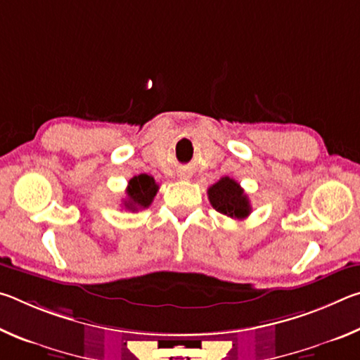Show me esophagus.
I'll use <instances>...</instances> for the list:
<instances>
[{"mask_svg":"<svg viewBox=\"0 0 360 360\" xmlns=\"http://www.w3.org/2000/svg\"><path fill=\"white\" fill-rule=\"evenodd\" d=\"M179 178H181V179H188V178H191V173H187V172H182V173L179 174Z\"/></svg>","mask_w":360,"mask_h":360,"instance_id":"esophagus-1","label":"esophagus"}]
</instances>
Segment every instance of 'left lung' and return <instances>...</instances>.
Masks as SVG:
<instances>
[{"instance_id":"obj_1","label":"left lung","mask_w":360,"mask_h":360,"mask_svg":"<svg viewBox=\"0 0 360 360\" xmlns=\"http://www.w3.org/2000/svg\"><path fill=\"white\" fill-rule=\"evenodd\" d=\"M208 198L212 208L231 219H245L251 214L248 195L238 182L229 176L221 178L208 188Z\"/></svg>"}]
</instances>
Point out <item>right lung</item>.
I'll return each instance as SVG.
<instances>
[{"instance_id": "add662e5", "label": "right lung", "mask_w": 360, "mask_h": 360, "mask_svg": "<svg viewBox=\"0 0 360 360\" xmlns=\"http://www.w3.org/2000/svg\"><path fill=\"white\" fill-rule=\"evenodd\" d=\"M158 186L149 174H138L129 181L127 186V198L124 200L125 210L138 211L144 210L152 203V200L157 195Z\"/></svg>"}]
</instances>
